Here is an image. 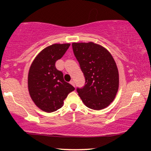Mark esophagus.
I'll list each match as a JSON object with an SVG mask.
<instances>
[{
	"label": "esophagus",
	"mask_w": 151,
	"mask_h": 151,
	"mask_svg": "<svg viewBox=\"0 0 151 151\" xmlns=\"http://www.w3.org/2000/svg\"><path fill=\"white\" fill-rule=\"evenodd\" d=\"M70 84H72V86H75V84H74V81L73 80L70 81Z\"/></svg>",
	"instance_id": "obj_1"
}]
</instances>
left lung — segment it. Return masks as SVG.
Instances as JSON below:
<instances>
[{"label":"left lung","mask_w":151,"mask_h":151,"mask_svg":"<svg viewBox=\"0 0 151 151\" xmlns=\"http://www.w3.org/2000/svg\"><path fill=\"white\" fill-rule=\"evenodd\" d=\"M74 56L85 77L78 94L88 108L101 110L114 101L119 89V71L106 48L93 42H74Z\"/></svg>","instance_id":"8db88e82"}]
</instances>
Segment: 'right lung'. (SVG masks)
<instances>
[{
    "label": "right lung",
    "mask_w": 151,
    "mask_h": 151,
    "mask_svg": "<svg viewBox=\"0 0 151 151\" xmlns=\"http://www.w3.org/2000/svg\"><path fill=\"white\" fill-rule=\"evenodd\" d=\"M70 44H53L37 55L28 73V90L38 108L48 113L63 106L67 95L74 87L64 80L63 73L57 70L55 62L62 58Z\"/></svg>",
    "instance_id": "right-lung-1"
}]
</instances>
